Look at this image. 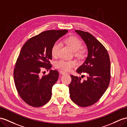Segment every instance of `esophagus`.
<instances>
[{
	"mask_svg": "<svg viewBox=\"0 0 127 127\" xmlns=\"http://www.w3.org/2000/svg\"><path fill=\"white\" fill-rule=\"evenodd\" d=\"M60 73H61V74H62V75H64V74H68L67 72H65V71H62V70H61V71H60Z\"/></svg>",
	"mask_w": 127,
	"mask_h": 127,
	"instance_id": "obj_1",
	"label": "esophagus"
}]
</instances>
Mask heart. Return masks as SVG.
<instances>
[{"label":"heart","instance_id":"obj_1","mask_svg":"<svg viewBox=\"0 0 127 127\" xmlns=\"http://www.w3.org/2000/svg\"><path fill=\"white\" fill-rule=\"evenodd\" d=\"M64 42L68 45L71 50L74 51V55L79 58H83L85 56V50L82 47V42L79 39L73 36L66 38ZM60 48V43L56 42L52 46L51 54L53 57H56L58 54ZM77 65L75 60H61L56 62L55 64V67L65 71H70Z\"/></svg>","mask_w":127,"mask_h":127}]
</instances>
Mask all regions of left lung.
I'll return each mask as SVG.
<instances>
[{
    "instance_id": "1",
    "label": "left lung",
    "mask_w": 127,
    "mask_h": 127,
    "mask_svg": "<svg viewBox=\"0 0 127 127\" xmlns=\"http://www.w3.org/2000/svg\"><path fill=\"white\" fill-rule=\"evenodd\" d=\"M85 42L88 56L85 62L77 70L80 74H87V80L70 75L69 85L71 99L81 107H88L96 103L105 92L110 80L109 56L105 47L88 32L75 30Z\"/></svg>"
}]
</instances>
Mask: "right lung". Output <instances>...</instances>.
Listing matches in <instances>:
<instances>
[{
	"label": "right lung",
	"mask_w": 127,
	"mask_h": 127,
	"mask_svg": "<svg viewBox=\"0 0 127 127\" xmlns=\"http://www.w3.org/2000/svg\"><path fill=\"white\" fill-rule=\"evenodd\" d=\"M67 30H50L32 37L22 47L15 63L13 77L18 93L28 105L38 107L50 100L52 87L58 78L57 70L41 76L43 69L52 66V46Z\"/></svg>",
	"instance_id": "1"
}]
</instances>
